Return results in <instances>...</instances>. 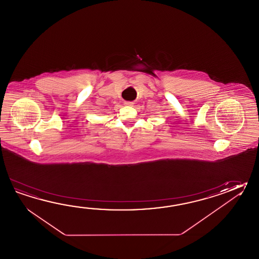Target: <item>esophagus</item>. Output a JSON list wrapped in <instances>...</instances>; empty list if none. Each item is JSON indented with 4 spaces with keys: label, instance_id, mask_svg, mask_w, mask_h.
Listing matches in <instances>:
<instances>
[{
    "label": "esophagus",
    "instance_id": "34e87169",
    "mask_svg": "<svg viewBox=\"0 0 259 259\" xmlns=\"http://www.w3.org/2000/svg\"><path fill=\"white\" fill-rule=\"evenodd\" d=\"M124 104L127 106H131L132 105V102H130V101H126V102H124Z\"/></svg>",
    "mask_w": 259,
    "mask_h": 259
}]
</instances>
